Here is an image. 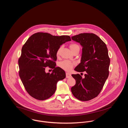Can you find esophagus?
Here are the masks:
<instances>
[{
	"mask_svg": "<svg viewBox=\"0 0 128 128\" xmlns=\"http://www.w3.org/2000/svg\"><path fill=\"white\" fill-rule=\"evenodd\" d=\"M71 77V75L70 73H66V78H69Z\"/></svg>",
	"mask_w": 128,
	"mask_h": 128,
	"instance_id": "esophagus-1",
	"label": "esophagus"
}]
</instances>
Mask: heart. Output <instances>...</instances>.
I'll use <instances>...</instances> for the list:
<instances>
[{"label": "heart", "instance_id": "1", "mask_svg": "<svg viewBox=\"0 0 128 128\" xmlns=\"http://www.w3.org/2000/svg\"><path fill=\"white\" fill-rule=\"evenodd\" d=\"M69 47H70V49L71 50V51L73 53H74L76 51H79L80 49V47L79 46V45L74 42L71 43V44H70ZM62 49V46L60 47L58 49L56 53V55L57 56H59L60 55ZM75 64H76L74 62H71L69 60H64L61 62L59 64V66L62 70H64L65 71H70Z\"/></svg>", "mask_w": 128, "mask_h": 128}]
</instances>
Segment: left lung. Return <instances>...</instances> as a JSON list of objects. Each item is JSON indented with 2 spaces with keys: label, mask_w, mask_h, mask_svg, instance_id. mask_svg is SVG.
Wrapping results in <instances>:
<instances>
[{
  "label": "left lung",
  "mask_w": 128,
  "mask_h": 128,
  "mask_svg": "<svg viewBox=\"0 0 128 128\" xmlns=\"http://www.w3.org/2000/svg\"><path fill=\"white\" fill-rule=\"evenodd\" d=\"M71 38L82 47L81 63L74 70L86 71V74L84 78L79 74H72L76 84L71 90L78 100L89 101L100 93L108 76L110 58L108 48L105 42L93 33H81Z\"/></svg>",
  "instance_id": "obj_1"
}]
</instances>
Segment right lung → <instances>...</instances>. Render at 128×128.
Wrapping results in <instances>:
<instances>
[{
  "label": "right lung",
  "instance_id": "1",
  "mask_svg": "<svg viewBox=\"0 0 128 128\" xmlns=\"http://www.w3.org/2000/svg\"><path fill=\"white\" fill-rule=\"evenodd\" d=\"M69 36H52L38 32L32 35L23 46L18 59L19 76L28 94L39 100L52 96L56 90L57 82L66 78L64 71L56 67L57 51L66 42L70 41ZM53 69L46 73V67Z\"/></svg>",
  "mask_w": 128,
  "mask_h": 128
}]
</instances>
